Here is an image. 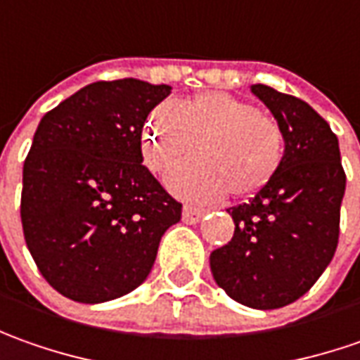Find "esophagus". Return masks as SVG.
<instances>
[{
	"mask_svg": "<svg viewBox=\"0 0 360 360\" xmlns=\"http://www.w3.org/2000/svg\"><path fill=\"white\" fill-rule=\"evenodd\" d=\"M205 211L203 209H197V207H191V205H185L183 207V221L189 223V225H195L203 219Z\"/></svg>",
	"mask_w": 360,
	"mask_h": 360,
	"instance_id": "34e87169",
	"label": "esophagus"
}]
</instances>
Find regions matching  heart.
<instances>
[{"instance_id":"heart-1","label":"heart","mask_w":360,"mask_h":360,"mask_svg":"<svg viewBox=\"0 0 360 360\" xmlns=\"http://www.w3.org/2000/svg\"><path fill=\"white\" fill-rule=\"evenodd\" d=\"M145 157L169 173V187L191 201H213L231 191L249 197L266 187L285 157V131L273 115L225 91H205L163 103L145 129Z\"/></svg>"}]
</instances>
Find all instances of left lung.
I'll list each match as a JSON object with an SVG mask.
<instances>
[{"mask_svg":"<svg viewBox=\"0 0 360 360\" xmlns=\"http://www.w3.org/2000/svg\"><path fill=\"white\" fill-rule=\"evenodd\" d=\"M251 91L285 131V157L266 187L227 209L235 233L211 253V271L231 299L266 311L295 303L330 263L347 175L337 135L313 107L261 83Z\"/></svg>","mask_w":360,"mask_h":360,"instance_id":"8db88e82","label":"left lung"}]
</instances>
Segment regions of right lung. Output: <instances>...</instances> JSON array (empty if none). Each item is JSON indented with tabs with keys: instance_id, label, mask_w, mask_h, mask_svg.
<instances>
[{
	"instance_id": "obj_1",
	"label": "right lung",
	"mask_w": 360,
	"mask_h": 360,
	"mask_svg": "<svg viewBox=\"0 0 360 360\" xmlns=\"http://www.w3.org/2000/svg\"><path fill=\"white\" fill-rule=\"evenodd\" d=\"M169 85L97 81L47 111L23 163L21 225L44 279L77 303L137 289L179 201L143 165L147 115Z\"/></svg>"
}]
</instances>
